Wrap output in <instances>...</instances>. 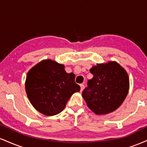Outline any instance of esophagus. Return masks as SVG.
<instances>
[{"mask_svg": "<svg viewBox=\"0 0 147 147\" xmlns=\"http://www.w3.org/2000/svg\"><path fill=\"white\" fill-rule=\"evenodd\" d=\"M80 87H81V92H82L83 90H84V88H85L84 85V84H81L80 85Z\"/></svg>", "mask_w": 147, "mask_h": 147, "instance_id": "esophagus-1", "label": "esophagus"}]
</instances>
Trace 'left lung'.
<instances>
[{
  "label": "left lung",
  "mask_w": 147,
  "mask_h": 147,
  "mask_svg": "<svg viewBox=\"0 0 147 147\" xmlns=\"http://www.w3.org/2000/svg\"><path fill=\"white\" fill-rule=\"evenodd\" d=\"M90 71L94 77L88 81L82 96L96 114L111 113L124 101L129 89L126 70L116 61L97 63Z\"/></svg>",
  "instance_id": "obj_1"
}]
</instances>
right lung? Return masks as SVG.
Instances as JSON below:
<instances>
[{
    "label": "right lung",
    "mask_w": 147,
    "mask_h": 147,
    "mask_svg": "<svg viewBox=\"0 0 147 147\" xmlns=\"http://www.w3.org/2000/svg\"><path fill=\"white\" fill-rule=\"evenodd\" d=\"M75 79V74L66 72L64 65L51 59L42 60L27 73L25 90L28 98L44 115L59 114L72 95L80 90Z\"/></svg>",
    "instance_id": "1"
}]
</instances>
